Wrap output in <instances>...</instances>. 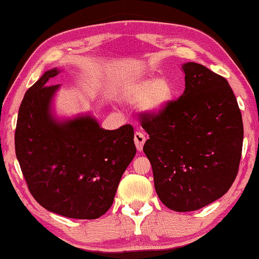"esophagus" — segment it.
I'll return each instance as SVG.
<instances>
[{
  "label": "esophagus",
  "instance_id": "34e87169",
  "mask_svg": "<svg viewBox=\"0 0 259 259\" xmlns=\"http://www.w3.org/2000/svg\"><path fill=\"white\" fill-rule=\"evenodd\" d=\"M134 141H135V144H136V148H137L138 151H142L143 145H144V143H145V141H146L144 134L138 133V131H137V133H135Z\"/></svg>",
  "mask_w": 259,
  "mask_h": 259
}]
</instances>
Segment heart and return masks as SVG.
<instances>
[{"mask_svg": "<svg viewBox=\"0 0 259 259\" xmlns=\"http://www.w3.org/2000/svg\"><path fill=\"white\" fill-rule=\"evenodd\" d=\"M173 98L172 83L165 78L146 76L133 81L122 90V100L128 103H140L150 114H159Z\"/></svg>", "mask_w": 259, "mask_h": 259, "instance_id": "obj_1", "label": "heart"}]
</instances>
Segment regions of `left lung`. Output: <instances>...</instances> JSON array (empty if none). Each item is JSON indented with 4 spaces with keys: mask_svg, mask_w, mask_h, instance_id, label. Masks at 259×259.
<instances>
[{
    "mask_svg": "<svg viewBox=\"0 0 259 259\" xmlns=\"http://www.w3.org/2000/svg\"><path fill=\"white\" fill-rule=\"evenodd\" d=\"M185 91L159 114H146L143 151L160 201L198 210L226 194L236 178L243 144L241 110L228 81L203 65L184 64Z\"/></svg>",
    "mask_w": 259,
    "mask_h": 259,
    "instance_id": "obj_1",
    "label": "left lung"
}]
</instances>
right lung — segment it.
Returning a JSON list of instances; mask_svg holds the SVG:
<instances>
[{
  "mask_svg": "<svg viewBox=\"0 0 259 259\" xmlns=\"http://www.w3.org/2000/svg\"><path fill=\"white\" fill-rule=\"evenodd\" d=\"M46 71L25 93L18 110L15 150L29 191L52 213L94 220L111 207L119 180L136 154L134 128L100 126L91 115L58 119L52 101L60 84Z\"/></svg>",
  "mask_w": 259,
  "mask_h": 259,
  "instance_id": "obj_1",
  "label": "right lung"
}]
</instances>
